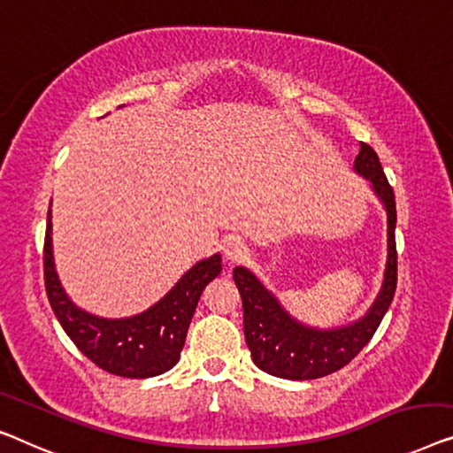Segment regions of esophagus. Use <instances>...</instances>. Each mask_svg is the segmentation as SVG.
<instances>
[{
  "label": "esophagus",
  "instance_id": "34e87169",
  "mask_svg": "<svg viewBox=\"0 0 453 453\" xmlns=\"http://www.w3.org/2000/svg\"><path fill=\"white\" fill-rule=\"evenodd\" d=\"M222 253H225L226 261H231V264H239V261L249 257L247 245L237 239H228L225 245H222Z\"/></svg>",
  "mask_w": 453,
  "mask_h": 453
}]
</instances>
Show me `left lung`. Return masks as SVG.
<instances>
[{
  "label": "left lung",
  "mask_w": 453,
  "mask_h": 453,
  "mask_svg": "<svg viewBox=\"0 0 453 453\" xmlns=\"http://www.w3.org/2000/svg\"><path fill=\"white\" fill-rule=\"evenodd\" d=\"M356 172L372 181L373 192L388 212V261L376 303L362 320L335 331H317L300 325L278 304L245 267H234L233 278L242 298V331L255 365L286 380H314L345 368L382 323L396 290V202L376 150L362 142Z\"/></svg>",
  "instance_id": "obj_1"
}]
</instances>
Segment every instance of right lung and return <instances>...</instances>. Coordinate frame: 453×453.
I'll list each match as a JSON object with an SVG mask.
<instances>
[{
	"label": "right lung",
	"instance_id": "obj_1",
	"mask_svg": "<svg viewBox=\"0 0 453 453\" xmlns=\"http://www.w3.org/2000/svg\"><path fill=\"white\" fill-rule=\"evenodd\" d=\"M42 259L49 303L65 333L97 368L122 378L159 376L180 362L202 292L222 270L220 255L200 261L147 312L108 320L80 311L58 284L50 249V211Z\"/></svg>",
	"mask_w": 453,
	"mask_h": 453
}]
</instances>
